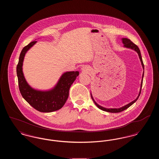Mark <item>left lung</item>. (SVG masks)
Segmentation results:
<instances>
[{
  "instance_id": "1",
  "label": "left lung",
  "mask_w": 159,
  "mask_h": 159,
  "mask_svg": "<svg viewBox=\"0 0 159 159\" xmlns=\"http://www.w3.org/2000/svg\"><path fill=\"white\" fill-rule=\"evenodd\" d=\"M121 40H122V42H123V43L124 44V46H125V47L128 48H130V49H134V50H135V51H136V52L138 53V55H139V59H140L141 62V64H142L143 68L144 69V72H143V79H142L141 83V89H140V91H139V95H138V97H137V98H136L134 101H133L132 102H130L129 104H127V105H126V106L122 107L121 108H104V107H101V106H99L98 104H97V103L94 101V99H93V97H92V94H91V98H92V99H93V101L94 103L95 104V105L97 106L99 109H101V110H103V111H107V112H110V113H119V112H121V111H124L125 110L127 109V108H129L130 106H132L134 103H135V102H136V101H137V99H138V98H139V97L140 94H141V88H142V86H143V77H144V63H143V59H142V57H141V55L140 50H139V48H138V46H137L135 43H133V42H132L130 39H127V38H123Z\"/></svg>"
}]
</instances>
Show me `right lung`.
I'll return each instance as SVG.
<instances>
[{"label": "right lung", "instance_id": "right-lung-1", "mask_svg": "<svg viewBox=\"0 0 159 159\" xmlns=\"http://www.w3.org/2000/svg\"><path fill=\"white\" fill-rule=\"evenodd\" d=\"M37 42L33 41L23 48L16 66V74L20 91L24 99L34 108L40 112L49 113L61 108L66 103L69 89L79 71H68L64 73L54 88L48 91L35 90L26 82L23 73V62L27 51Z\"/></svg>", "mask_w": 159, "mask_h": 159}]
</instances>
